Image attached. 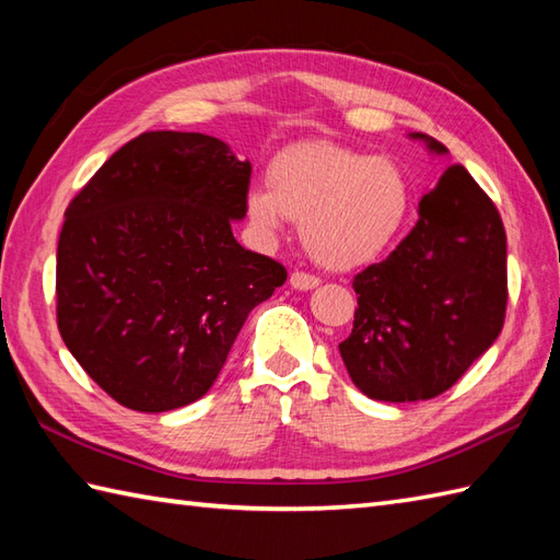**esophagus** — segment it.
<instances>
[{
    "label": "esophagus",
    "mask_w": 560,
    "mask_h": 560,
    "mask_svg": "<svg viewBox=\"0 0 560 560\" xmlns=\"http://www.w3.org/2000/svg\"><path fill=\"white\" fill-rule=\"evenodd\" d=\"M289 281H291V287L299 289V291H307V289L319 287V277H315V273H307V271H293Z\"/></svg>",
    "instance_id": "obj_1"
}]
</instances>
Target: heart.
<instances>
[{
    "label": "heart",
    "mask_w": 560,
    "mask_h": 560,
    "mask_svg": "<svg viewBox=\"0 0 560 560\" xmlns=\"http://www.w3.org/2000/svg\"><path fill=\"white\" fill-rule=\"evenodd\" d=\"M249 217L265 233L301 221V237L319 265L351 269L395 241L411 209L399 165L329 141L283 149L269 163L267 187L247 195Z\"/></svg>",
    "instance_id": "obj_1"
}]
</instances>
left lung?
Returning <instances> with one entry per match:
<instances>
[{
    "label": "left lung",
    "mask_w": 560,
    "mask_h": 560,
    "mask_svg": "<svg viewBox=\"0 0 560 560\" xmlns=\"http://www.w3.org/2000/svg\"><path fill=\"white\" fill-rule=\"evenodd\" d=\"M419 213L387 259L353 277L359 307L339 343L353 385L380 401L443 395L505 323L508 243L491 197L455 163L423 195Z\"/></svg>",
    "instance_id": "obj_1"
}]
</instances>
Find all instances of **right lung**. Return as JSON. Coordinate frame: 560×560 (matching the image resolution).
<instances>
[{
	"mask_svg": "<svg viewBox=\"0 0 560 560\" xmlns=\"http://www.w3.org/2000/svg\"><path fill=\"white\" fill-rule=\"evenodd\" d=\"M249 175L217 137L144 132L69 201L57 327L122 407L159 413L205 397L249 311L287 281V267L233 237Z\"/></svg>",
	"mask_w": 560,
	"mask_h": 560,
	"instance_id": "obj_1",
	"label": "right lung"
}]
</instances>
